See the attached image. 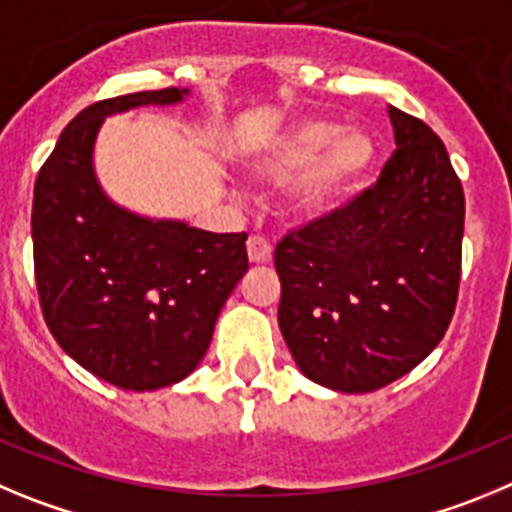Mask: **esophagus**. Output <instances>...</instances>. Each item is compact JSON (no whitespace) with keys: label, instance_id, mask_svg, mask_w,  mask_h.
Wrapping results in <instances>:
<instances>
[{"label":"esophagus","instance_id":"34e87169","mask_svg":"<svg viewBox=\"0 0 512 512\" xmlns=\"http://www.w3.org/2000/svg\"><path fill=\"white\" fill-rule=\"evenodd\" d=\"M247 255H250V262L262 265V262H270L273 247H270V242L265 237H250L247 239Z\"/></svg>","mask_w":512,"mask_h":512}]
</instances>
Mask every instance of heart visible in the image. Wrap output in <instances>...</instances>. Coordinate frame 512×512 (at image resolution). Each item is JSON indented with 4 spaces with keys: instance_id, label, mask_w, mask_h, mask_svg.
Segmentation results:
<instances>
[{
    "instance_id": "heart-1",
    "label": "heart",
    "mask_w": 512,
    "mask_h": 512,
    "mask_svg": "<svg viewBox=\"0 0 512 512\" xmlns=\"http://www.w3.org/2000/svg\"><path fill=\"white\" fill-rule=\"evenodd\" d=\"M375 163V142L365 130H339L326 119H308L265 145L247 160L255 181L296 183L293 211L313 219L336 209L362 183Z\"/></svg>"
}]
</instances>
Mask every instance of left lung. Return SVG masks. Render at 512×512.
<instances>
[{
	"mask_svg": "<svg viewBox=\"0 0 512 512\" xmlns=\"http://www.w3.org/2000/svg\"><path fill=\"white\" fill-rule=\"evenodd\" d=\"M395 150L347 204L275 245L278 324L308 380L372 393L434 352L462 278L464 191L444 142L388 107Z\"/></svg>",
	"mask_w": 512,
	"mask_h": 512,
	"instance_id": "obj_1",
	"label": "left lung"
}]
</instances>
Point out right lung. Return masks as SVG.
<instances>
[{
  "label": "right lung",
  "instance_id": "right-lung-1",
  "mask_svg": "<svg viewBox=\"0 0 512 512\" xmlns=\"http://www.w3.org/2000/svg\"><path fill=\"white\" fill-rule=\"evenodd\" d=\"M183 94L170 86L96 101L68 122L35 181L32 257L45 324L78 365L122 390L191 375L250 267L247 232L150 222L96 183L91 153L104 117Z\"/></svg>",
  "mask_w": 512,
  "mask_h": 512
}]
</instances>
